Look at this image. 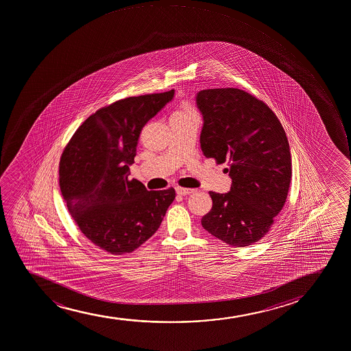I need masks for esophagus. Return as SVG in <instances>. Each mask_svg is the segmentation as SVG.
<instances>
[{
    "label": "esophagus",
    "instance_id": "obj_1",
    "mask_svg": "<svg viewBox=\"0 0 351 351\" xmlns=\"http://www.w3.org/2000/svg\"><path fill=\"white\" fill-rule=\"evenodd\" d=\"M175 189H176V193H178V195H183V196H185V195H189V193H193V191H195L193 189H189V188H183V186H176Z\"/></svg>",
    "mask_w": 351,
    "mask_h": 351
}]
</instances>
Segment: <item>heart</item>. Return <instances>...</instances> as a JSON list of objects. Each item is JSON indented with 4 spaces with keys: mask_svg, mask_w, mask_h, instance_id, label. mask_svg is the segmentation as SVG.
<instances>
[{
    "mask_svg": "<svg viewBox=\"0 0 351 351\" xmlns=\"http://www.w3.org/2000/svg\"><path fill=\"white\" fill-rule=\"evenodd\" d=\"M190 114H196V110L193 106H190L189 104H184L175 110L171 117H184V115Z\"/></svg>",
    "mask_w": 351,
    "mask_h": 351,
    "instance_id": "heart-1",
    "label": "heart"
}]
</instances>
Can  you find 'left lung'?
<instances>
[{"label":"left lung","instance_id":"8db88e82","mask_svg":"<svg viewBox=\"0 0 351 351\" xmlns=\"http://www.w3.org/2000/svg\"><path fill=\"white\" fill-rule=\"evenodd\" d=\"M203 114L201 148L217 165L228 163V193L210 191L213 208L202 226L226 244L244 247L259 241L287 199L291 180L289 143L269 107L239 88L198 92Z\"/></svg>","mask_w":351,"mask_h":351}]
</instances>
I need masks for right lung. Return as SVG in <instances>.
I'll return each mask as SVG.
<instances>
[{"instance_id":"add662e5","label":"right lung","mask_w":351,"mask_h":351,"mask_svg":"<svg viewBox=\"0 0 351 351\" xmlns=\"http://www.w3.org/2000/svg\"><path fill=\"white\" fill-rule=\"evenodd\" d=\"M163 93L120 99L90 115L75 130L60 161L67 210L88 241L121 256L158 231L175 189L148 191L128 178L142 128L173 99Z\"/></svg>"}]
</instances>
